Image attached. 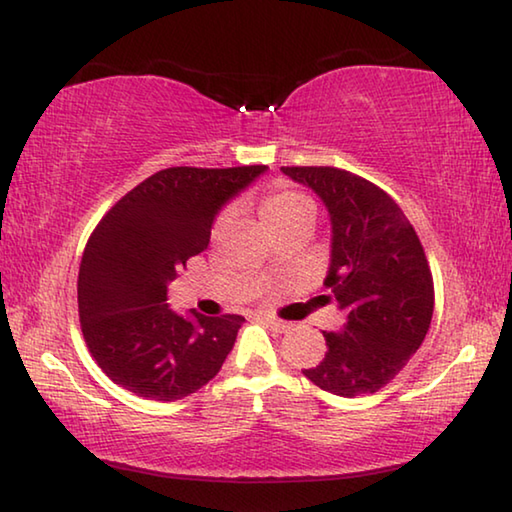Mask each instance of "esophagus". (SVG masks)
Masks as SVG:
<instances>
[{"label": "esophagus", "mask_w": 512, "mask_h": 512, "mask_svg": "<svg viewBox=\"0 0 512 512\" xmlns=\"http://www.w3.org/2000/svg\"><path fill=\"white\" fill-rule=\"evenodd\" d=\"M259 320H264V323H266L268 327H273L275 332H287V329H289V323H284V320H277V318H273V316L262 314V316H259Z\"/></svg>", "instance_id": "obj_1"}]
</instances>
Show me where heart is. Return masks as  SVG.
Listing matches in <instances>:
<instances>
[{"label": "heart", "mask_w": 512, "mask_h": 512, "mask_svg": "<svg viewBox=\"0 0 512 512\" xmlns=\"http://www.w3.org/2000/svg\"><path fill=\"white\" fill-rule=\"evenodd\" d=\"M302 214L314 216V205H311V201L305 194L296 192V189L275 187L273 192L262 201V219L271 230ZM223 221L225 219H221L219 225H223Z\"/></svg>", "instance_id": "heart-1"}]
</instances>
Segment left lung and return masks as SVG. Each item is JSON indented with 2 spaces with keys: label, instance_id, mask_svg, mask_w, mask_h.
<instances>
[{
  "label": "left lung",
  "instance_id": "8db88e82",
  "mask_svg": "<svg viewBox=\"0 0 512 512\" xmlns=\"http://www.w3.org/2000/svg\"><path fill=\"white\" fill-rule=\"evenodd\" d=\"M314 189L332 219L327 300L345 311L341 332H323L325 359L302 370L341 397L377 393L400 375L429 332L433 277L424 248L391 196L336 167H282Z\"/></svg>",
  "mask_w": 512,
  "mask_h": 512
}]
</instances>
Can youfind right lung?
Here are the masks:
<instances>
[{
	"label": "right lung",
	"mask_w": 512,
	"mask_h": 512,
	"mask_svg": "<svg viewBox=\"0 0 512 512\" xmlns=\"http://www.w3.org/2000/svg\"><path fill=\"white\" fill-rule=\"evenodd\" d=\"M264 171V164L162 169L94 228L79 268V318L90 354L115 384L173 402L221 370L244 316H178L167 284L210 244L221 205Z\"/></svg>",
	"instance_id": "right-lung-1"
}]
</instances>
